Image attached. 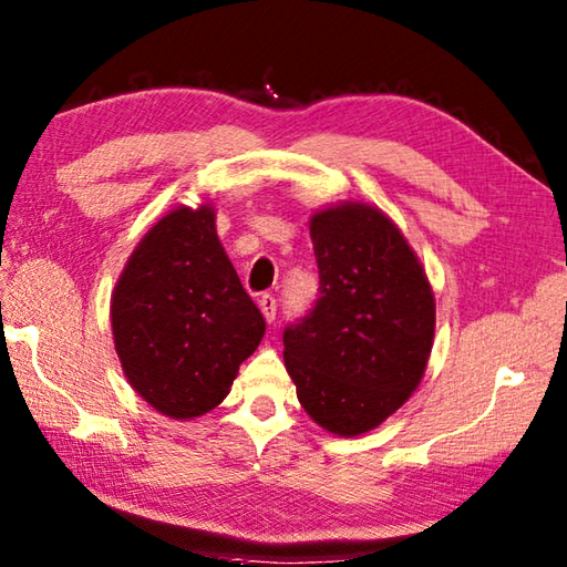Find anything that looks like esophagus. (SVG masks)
Listing matches in <instances>:
<instances>
[{
	"mask_svg": "<svg viewBox=\"0 0 567 567\" xmlns=\"http://www.w3.org/2000/svg\"><path fill=\"white\" fill-rule=\"evenodd\" d=\"M257 305H260V312L265 315L267 322H275V315H277V300L272 295H262L260 300H257Z\"/></svg>",
	"mask_w": 567,
	"mask_h": 567,
	"instance_id": "1",
	"label": "esophagus"
}]
</instances>
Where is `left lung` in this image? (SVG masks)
Here are the masks:
<instances>
[{"label": "left lung", "mask_w": 567, "mask_h": 567, "mask_svg": "<svg viewBox=\"0 0 567 567\" xmlns=\"http://www.w3.org/2000/svg\"><path fill=\"white\" fill-rule=\"evenodd\" d=\"M310 235L319 297L285 327V367L319 426L359 436L394 414L424 377L434 292L404 235L374 205L319 210Z\"/></svg>", "instance_id": "8db88e82"}]
</instances>
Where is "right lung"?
Wrapping results in <instances>:
<instances>
[{"instance_id": "right-lung-1", "label": "right lung", "mask_w": 567, "mask_h": 567, "mask_svg": "<svg viewBox=\"0 0 567 567\" xmlns=\"http://www.w3.org/2000/svg\"><path fill=\"white\" fill-rule=\"evenodd\" d=\"M128 384L171 419L208 414L265 334L215 233L210 205L176 208L143 235L111 295Z\"/></svg>"}]
</instances>
